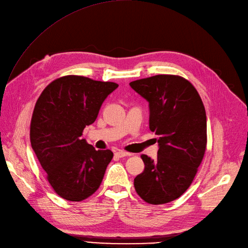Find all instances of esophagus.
Here are the masks:
<instances>
[{
  "label": "esophagus",
  "mask_w": 248,
  "mask_h": 248,
  "mask_svg": "<svg viewBox=\"0 0 248 248\" xmlns=\"http://www.w3.org/2000/svg\"><path fill=\"white\" fill-rule=\"evenodd\" d=\"M114 155L118 156V157H124V156H126V155H129V154L124 152V151H118L114 153Z\"/></svg>",
  "instance_id": "34e87169"
}]
</instances>
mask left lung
<instances>
[{"mask_svg": "<svg viewBox=\"0 0 248 248\" xmlns=\"http://www.w3.org/2000/svg\"><path fill=\"white\" fill-rule=\"evenodd\" d=\"M148 102L150 129L158 137L157 157L141 155L144 170L134 181L151 204L170 202L189 187L206 148V113L190 82L179 76L157 75L129 84Z\"/></svg>", "mask_w": 248, "mask_h": 248, "instance_id": "8db88e82", "label": "left lung"}]
</instances>
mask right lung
I'll use <instances>...</instances> for the list:
<instances>
[{"mask_svg":"<svg viewBox=\"0 0 248 248\" xmlns=\"http://www.w3.org/2000/svg\"><path fill=\"white\" fill-rule=\"evenodd\" d=\"M118 87L111 81L65 76L52 81L38 98L31 122V148L49 185L64 200L84 201L102 184L113 154L95 151L80 137Z\"/></svg>","mask_w":248,"mask_h":248,"instance_id":"1","label":"right lung"}]
</instances>
